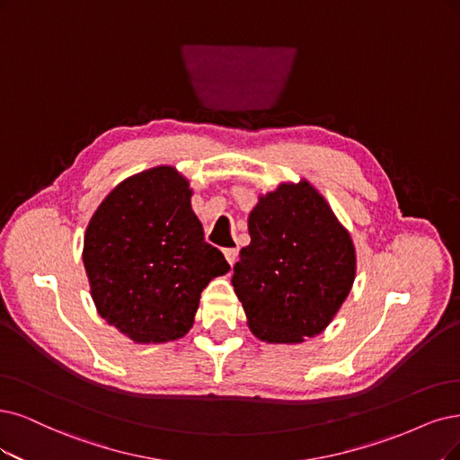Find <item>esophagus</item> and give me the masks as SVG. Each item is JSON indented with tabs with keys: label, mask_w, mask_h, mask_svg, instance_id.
Listing matches in <instances>:
<instances>
[{
	"label": "esophagus",
	"mask_w": 460,
	"mask_h": 460,
	"mask_svg": "<svg viewBox=\"0 0 460 460\" xmlns=\"http://www.w3.org/2000/svg\"><path fill=\"white\" fill-rule=\"evenodd\" d=\"M224 256H226L227 263L233 267L236 263V258H239V250H236V248H227V250H224Z\"/></svg>",
	"instance_id": "esophagus-1"
}]
</instances>
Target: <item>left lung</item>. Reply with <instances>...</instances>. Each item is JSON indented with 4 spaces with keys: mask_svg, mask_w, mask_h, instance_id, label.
<instances>
[{
    "mask_svg": "<svg viewBox=\"0 0 460 460\" xmlns=\"http://www.w3.org/2000/svg\"><path fill=\"white\" fill-rule=\"evenodd\" d=\"M248 233L231 284L250 332L284 345L324 332L356 277L352 239L324 195L305 178L284 181L260 195Z\"/></svg>",
    "mask_w": 460,
    "mask_h": 460,
    "instance_id": "1",
    "label": "left lung"
}]
</instances>
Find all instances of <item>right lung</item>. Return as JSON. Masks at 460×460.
I'll use <instances>...</instances> for the list:
<instances>
[{
	"label": "right lung",
	"mask_w": 460,
	"mask_h": 460,
	"mask_svg": "<svg viewBox=\"0 0 460 460\" xmlns=\"http://www.w3.org/2000/svg\"><path fill=\"white\" fill-rule=\"evenodd\" d=\"M190 180L155 166L119 183L93 214L83 263L98 314L134 343L176 341L200 292L231 269L204 243Z\"/></svg>",
	"instance_id": "add662e5"
}]
</instances>
